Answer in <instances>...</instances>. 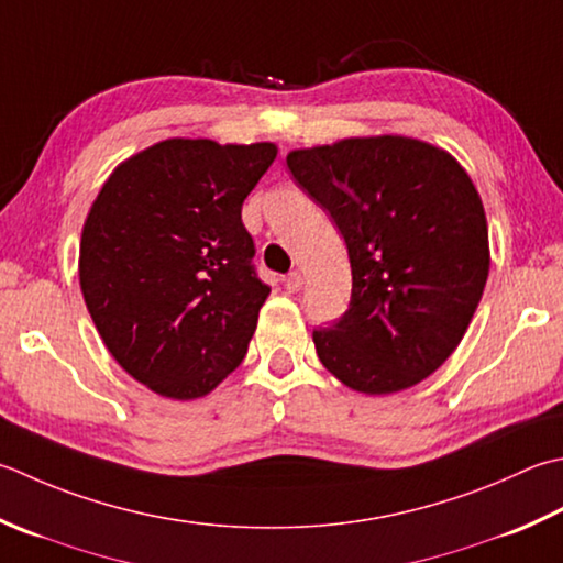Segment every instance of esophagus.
I'll return each instance as SVG.
<instances>
[{"mask_svg":"<svg viewBox=\"0 0 563 563\" xmlns=\"http://www.w3.org/2000/svg\"><path fill=\"white\" fill-rule=\"evenodd\" d=\"M283 283H285V290H288V292H297V290L302 288V273H300V271H292V273L285 275Z\"/></svg>","mask_w":563,"mask_h":563,"instance_id":"esophagus-1","label":"esophagus"}]
</instances>
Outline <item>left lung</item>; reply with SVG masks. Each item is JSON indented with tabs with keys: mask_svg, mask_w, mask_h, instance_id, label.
Listing matches in <instances>:
<instances>
[{
	"mask_svg": "<svg viewBox=\"0 0 563 563\" xmlns=\"http://www.w3.org/2000/svg\"><path fill=\"white\" fill-rule=\"evenodd\" d=\"M295 183L351 261L349 310L312 332L329 373L368 395L410 388L459 346L488 280V227L466 170L405 136L292 151Z\"/></svg>",
	"mask_w": 563,
	"mask_h": 563,
	"instance_id": "left-lung-1",
	"label": "left lung"
}]
</instances>
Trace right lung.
Here are the masks:
<instances>
[{"label":"right lung","mask_w":563,"mask_h":563,"mask_svg":"<svg viewBox=\"0 0 563 563\" xmlns=\"http://www.w3.org/2000/svg\"><path fill=\"white\" fill-rule=\"evenodd\" d=\"M275 153L161 141L121 163L87 214V310L119 366L165 398H202L246 356L271 288L241 205Z\"/></svg>","instance_id":"1"}]
</instances>
